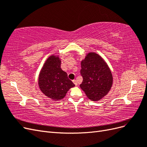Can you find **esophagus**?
Returning <instances> with one entry per match:
<instances>
[{
    "label": "esophagus",
    "instance_id": "esophagus-1",
    "mask_svg": "<svg viewBox=\"0 0 147 147\" xmlns=\"http://www.w3.org/2000/svg\"><path fill=\"white\" fill-rule=\"evenodd\" d=\"M72 82H73V83L75 84V86H77V80H72Z\"/></svg>",
    "mask_w": 147,
    "mask_h": 147
}]
</instances>
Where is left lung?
Returning <instances> with one entry per match:
<instances>
[{
  "instance_id": "left-lung-1",
  "label": "left lung",
  "mask_w": 147,
  "mask_h": 147,
  "mask_svg": "<svg viewBox=\"0 0 147 147\" xmlns=\"http://www.w3.org/2000/svg\"><path fill=\"white\" fill-rule=\"evenodd\" d=\"M83 82L80 85L89 99L99 100L107 94L113 83L112 72L104 59L90 53L81 63Z\"/></svg>"
}]
</instances>
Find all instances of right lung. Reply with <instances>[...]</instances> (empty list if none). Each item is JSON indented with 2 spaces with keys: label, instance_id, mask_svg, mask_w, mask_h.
Masks as SVG:
<instances>
[{
  "label": "right lung",
  "instance_id": "right-lung-1",
  "mask_svg": "<svg viewBox=\"0 0 147 147\" xmlns=\"http://www.w3.org/2000/svg\"><path fill=\"white\" fill-rule=\"evenodd\" d=\"M38 86L44 94L53 100L65 97L70 88L75 86L67 74L61 68V60L54 55L49 57L39 75Z\"/></svg>",
  "mask_w": 147,
  "mask_h": 147
}]
</instances>
